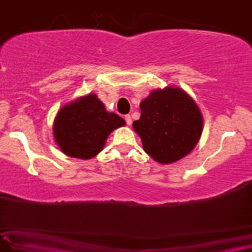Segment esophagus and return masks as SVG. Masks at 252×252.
Wrapping results in <instances>:
<instances>
[{"instance_id": "34e87169", "label": "esophagus", "mask_w": 252, "mask_h": 252, "mask_svg": "<svg viewBox=\"0 0 252 252\" xmlns=\"http://www.w3.org/2000/svg\"><path fill=\"white\" fill-rule=\"evenodd\" d=\"M125 119H126V125H127V126H131V123H132V118H131V116H130V115H126V116L125 117Z\"/></svg>"}]
</instances>
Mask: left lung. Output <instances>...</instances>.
Listing matches in <instances>:
<instances>
[{
    "label": "left lung",
    "instance_id": "left-lung-1",
    "mask_svg": "<svg viewBox=\"0 0 252 252\" xmlns=\"http://www.w3.org/2000/svg\"><path fill=\"white\" fill-rule=\"evenodd\" d=\"M133 130L155 161L169 164L187 156L199 142L203 118L196 101L179 87L152 91L141 104Z\"/></svg>",
    "mask_w": 252,
    "mask_h": 252
}]
</instances>
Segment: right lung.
I'll return each mask as SVG.
<instances>
[{"label": "right lung", "mask_w": 252, "mask_h": 252, "mask_svg": "<svg viewBox=\"0 0 252 252\" xmlns=\"http://www.w3.org/2000/svg\"><path fill=\"white\" fill-rule=\"evenodd\" d=\"M123 126L121 117L107 111L97 95L90 93L58 110L53 134L66 156L89 160L103 151L110 133Z\"/></svg>", "instance_id": "1"}]
</instances>
